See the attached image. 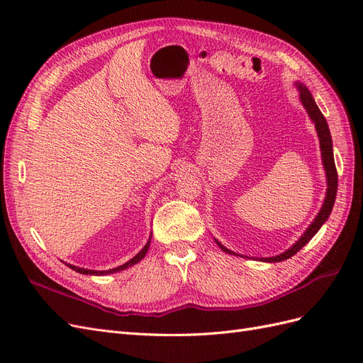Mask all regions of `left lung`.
Wrapping results in <instances>:
<instances>
[{
    "instance_id": "obj_1",
    "label": "left lung",
    "mask_w": 363,
    "mask_h": 363,
    "mask_svg": "<svg viewBox=\"0 0 363 363\" xmlns=\"http://www.w3.org/2000/svg\"><path fill=\"white\" fill-rule=\"evenodd\" d=\"M296 89H298L300 92V101L301 104L304 106L307 115H309V118L312 119V123L315 124V128H316V133H318V138H320V148H321V157H323V167H324V171H325V180H327V191H325V199H324V203L320 208V212H318V215L315 216V219L312 221V224L306 228V232L301 235V238L296 240V242L288 248L284 252H281V255H277V256H272V257H251V259H256V260H260V262H269V263H274V262H281V260H286L289 257H292L294 255H296L309 240L318 233V230H320L323 227V224L327 221L328 216H330L332 213V208H333V204H335V200H336V192H337V172H336V167H335V159H333V142H332V135H330V130H328V124L327 121L324 118V115L321 113L320 108H318L313 96L311 94V91L307 89V87L301 83L296 82ZM216 245L221 248L223 251L228 252V255H233V256H240V257H247L250 259L248 256H242V255H236L235 251L225 248L219 240L215 239Z\"/></svg>"
}]
</instances>
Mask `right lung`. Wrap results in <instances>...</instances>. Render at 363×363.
Returning a JSON list of instances; mask_svg holds the SVG:
<instances>
[{
    "mask_svg": "<svg viewBox=\"0 0 363 363\" xmlns=\"http://www.w3.org/2000/svg\"><path fill=\"white\" fill-rule=\"evenodd\" d=\"M150 242H151V236H150V239H148V242L145 244V247L142 248L135 257H131L128 262H125V263H124V265H119V267H116V268H113V269H107V271H94V269H86V268H80V267H75V265H69V263H67V265H68L71 269L77 271V272L86 274V276H107V274H115V272L124 271V269H127V268H130V267L136 265L138 262H140L142 259H144V257H145V255H147L148 248H150Z\"/></svg>",
    "mask_w": 363,
    "mask_h": 363,
    "instance_id": "1",
    "label": "right lung"
}]
</instances>
